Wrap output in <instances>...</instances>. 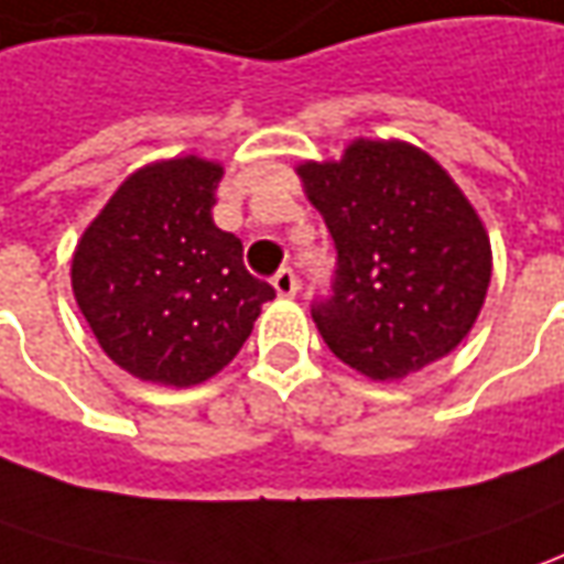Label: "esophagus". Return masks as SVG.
Instances as JSON below:
<instances>
[{"label": "esophagus", "mask_w": 564, "mask_h": 564, "mask_svg": "<svg viewBox=\"0 0 564 564\" xmlns=\"http://www.w3.org/2000/svg\"><path fill=\"white\" fill-rule=\"evenodd\" d=\"M271 286L278 290V296H296L299 293V278L290 271V268H281L278 274H274V281H271Z\"/></svg>", "instance_id": "esophagus-1"}]
</instances>
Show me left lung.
Wrapping results in <instances>:
<instances>
[{
	"label": "left lung",
	"mask_w": 564,
	"mask_h": 564,
	"mask_svg": "<svg viewBox=\"0 0 564 564\" xmlns=\"http://www.w3.org/2000/svg\"><path fill=\"white\" fill-rule=\"evenodd\" d=\"M296 175L339 252L312 308L333 355L373 382L442 361L473 330L491 283V237L442 163L398 138H355Z\"/></svg>",
	"instance_id": "obj_1"
}]
</instances>
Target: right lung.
Listing matches in <instances>:
<instances>
[{"instance_id":"1","label":"right lung","mask_w":564,"mask_h":564,"mask_svg":"<svg viewBox=\"0 0 564 564\" xmlns=\"http://www.w3.org/2000/svg\"><path fill=\"white\" fill-rule=\"evenodd\" d=\"M221 175L197 153L141 166L73 250L79 312L107 358L144 382L216 377L274 299L243 265V243L213 221Z\"/></svg>"}]
</instances>
